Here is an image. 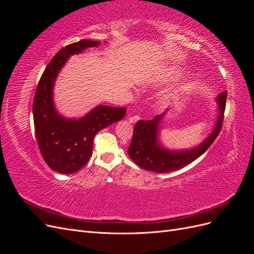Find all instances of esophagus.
Returning <instances> with one entry per match:
<instances>
[{
	"instance_id": "34e87169",
	"label": "esophagus",
	"mask_w": 254,
	"mask_h": 254,
	"mask_svg": "<svg viewBox=\"0 0 254 254\" xmlns=\"http://www.w3.org/2000/svg\"><path fill=\"white\" fill-rule=\"evenodd\" d=\"M139 120H140L139 115H133V117H129V118H128V121H129L130 123H135L136 121H139Z\"/></svg>"
}]
</instances>
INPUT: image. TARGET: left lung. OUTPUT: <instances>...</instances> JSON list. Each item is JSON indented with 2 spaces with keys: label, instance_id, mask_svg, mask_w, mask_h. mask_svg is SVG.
Returning a JSON list of instances; mask_svg holds the SVG:
<instances>
[{
  "label": "left lung",
  "instance_id": "8db88e82",
  "mask_svg": "<svg viewBox=\"0 0 254 254\" xmlns=\"http://www.w3.org/2000/svg\"><path fill=\"white\" fill-rule=\"evenodd\" d=\"M227 94V92H222L218 96L217 102L220 114L216 126H215L211 135L197 148L187 151H168L158 145V125L160 121L162 120L163 113L156 115L155 119L152 120H140L136 123L133 129L132 140L128 148L129 157L135 164L144 168V170L155 173H170L180 170V168L193 162L194 160L206 151L220 132L222 122H224Z\"/></svg>",
  "mask_w": 254,
  "mask_h": 254
}]
</instances>
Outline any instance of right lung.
Masks as SVG:
<instances>
[{
	"instance_id": "1",
	"label": "right lung",
	"mask_w": 254,
	"mask_h": 254,
	"mask_svg": "<svg viewBox=\"0 0 254 254\" xmlns=\"http://www.w3.org/2000/svg\"><path fill=\"white\" fill-rule=\"evenodd\" d=\"M98 44V41L83 39L63 48L52 58L38 82L33 104L36 139L45 163L57 173L73 174L86 165L92 156L95 134L126 114L123 107L98 106L82 119L65 120L54 107V82L68 56Z\"/></svg>"
}]
</instances>
